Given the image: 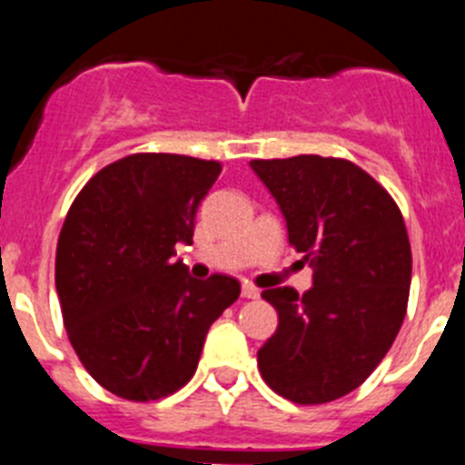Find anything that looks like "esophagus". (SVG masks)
I'll return each instance as SVG.
<instances>
[{
	"label": "esophagus",
	"instance_id": "obj_1",
	"mask_svg": "<svg viewBox=\"0 0 465 465\" xmlns=\"http://www.w3.org/2000/svg\"><path fill=\"white\" fill-rule=\"evenodd\" d=\"M258 295H261V291H258L252 282H244V283H242V298L253 300V298H258Z\"/></svg>",
	"mask_w": 465,
	"mask_h": 465
}]
</instances>
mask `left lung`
I'll return each instance as SVG.
<instances>
[{
  "instance_id": "left-lung-1",
  "label": "left lung",
  "mask_w": 465,
  "mask_h": 465,
  "mask_svg": "<svg viewBox=\"0 0 465 465\" xmlns=\"http://www.w3.org/2000/svg\"><path fill=\"white\" fill-rule=\"evenodd\" d=\"M282 207L289 244L314 286L265 289L279 326L258 349V371L298 405L338 401L391 349L408 312L412 252L396 200L344 158L252 160Z\"/></svg>"
}]
</instances>
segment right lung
I'll return each instance as SVG.
<instances>
[{
	"label": "right lung",
	"instance_id": "obj_1",
	"mask_svg": "<svg viewBox=\"0 0 465 465\" xmlns=\"http://www.w3.org/2000/svg\"><path fill=\"white\" fill-rule=\"evenodd\" d=\"M219 160L133 153L81 188L55 252V289L74 351L123 401L151 402L191 381L207 331L240 282L193 279L176 244H193L197 207Z\"/></svg>",
	"mask_w": 465,
	"mask_h": 465
}]
</instances>
